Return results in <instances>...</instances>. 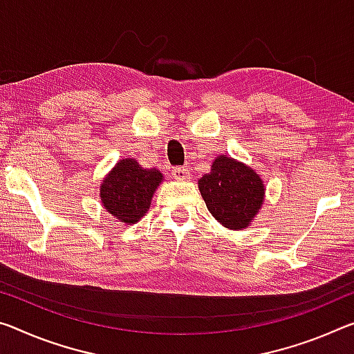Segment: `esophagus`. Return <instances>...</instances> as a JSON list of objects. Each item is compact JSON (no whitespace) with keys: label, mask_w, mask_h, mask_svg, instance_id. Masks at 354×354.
<instances>
[{"label":"esophagus","mask_w":354,"mask_h":354,"mask_svg":"<svg viewBox=\"0 0 354 354\" xmlns=\"http://www.w3.org/2000/svg\"><path fill=\"white\" fill-rule=\"evenodd\" d=\"M171 175L175 179H178V181H186V179H190V173L187 168H184V167L171 168Z\"/></svg>","instance_id":"34e87169"}]
</instances>
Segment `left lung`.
<instances>
[{"instance_id": "1", "label": "left lung", "mask_w": 354, "mask_h": 354, "mask_svg": "<svg viewBox=\"0 0 354 354\" xmlns=\"http://www.w3.org/2000/svg\"><path fill=\"white\" fill-rule=\"evenodd\" d=\"M198 190L212 217L230 230L248 228L261 209L266 194L254 168L225 154L212 160L211 171L198 179Z\"/></svg>"}]
</instances>
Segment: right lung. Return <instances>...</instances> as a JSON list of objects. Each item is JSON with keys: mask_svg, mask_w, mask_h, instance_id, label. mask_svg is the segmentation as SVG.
<instances>
[{"mask_svg": "<svg viewBox=\"0 0 354 354\" xmlns=\"http://www.w3.org/2000/svg\"><path fill=\"white\" fill-rule=\"evenodd\" d=\"M162 181L164 175L157 168H145L133 157H124L102 178L100 203L124 225H133L149 211Z\"/></svg>", "mask_w": 354, "mask_h": 354, "instance_id": "right-lung-1", "label": "right lung"}]
</instances>
